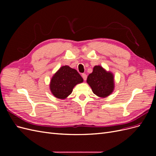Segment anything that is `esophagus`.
Returning <instances> with one entry per match:
<instances>
[{
	"instance_id": "1",
	"label": "esophagus",
	"mask_w": 156,
	"mask_h": 156,
	"mask_svg": "<svg viewBox=\"0 0 156 156\" xmlns=\"http://www.w3.org/2000/svg\"><path fill=\"white\" fill-rule=\"evenodd\" d=\"M82 77H83V79L84 80V81H86L87 78V74H86V73H83V74H82Z\"/></svg>"
}]
</instances>
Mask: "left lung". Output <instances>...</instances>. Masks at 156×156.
Returning a JSON list of instances; mask_svg holds the SVG:
<instances>
[{
	"instance_id": "left-lung-1",
	"label": "left lung",
	"mask_w": 156,
	"mask_h": 156,
	"mask_svg": "<svg viewBox=\"0 0 156 156\" xmlns=\"http://www.w3.org/2000/svg\"><path fill=\"white\" fill-rule=\"evenodd\" d=\"M87 83L91 87L94 94L100 98H106L115 89L114 75L101 66H95L93 72L88 75Z\"/></svg>"
}]
</instances>
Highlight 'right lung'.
Instances as JSON below:
<instances>
[{"mask_svg":"<svg viewBox=\"0 0 156 156\" xmlns=\"http://www.w3.org/2000/svg\"><path fill=\"white\" fill-rule=\"evenodd\" d=\"M83 82V79L76 69L63 66L52 77L49 88L55 97L64 100L72 94L75 85Z\"/></svg>","mask_w":156,"mask_h":156,"instance_id":"1","label":"right lung"}]
</instances>
